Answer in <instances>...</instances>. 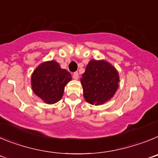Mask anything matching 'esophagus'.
<instances>
[{
  "label": "esophagus",
  "instance_id": "34e87169",
  "mask_svg": "<svg viewBox=\"0 0 158 158\" xmlns=\"http://www.w3.org/2000/svg\"><path fill=\"white\" fill-rule=\"evenodd\" d=\"M73 79H75V80H77L78 77H79V74H78L77 72H75L73 73Z\"/></svg>",
  "mask_w": 158,
  "mask_h": 158
}]
</instances>
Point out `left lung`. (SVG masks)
I'll list each match as a JSON object with an SVG mask.
<instances>
[{
	"label": "left lung",
	"mask_w": 158,
	"mask_h": 158,
	"mask_svg": "<svg viewBox=\"0 0 158 158\" xmlns=\"http://www.w3.org/2000/svg\"><path fill=\"white\" fill-rule=\"evenodd\" d=\"M84 97L96 105L109 100L118 87V73L111 64L104 61L91 60L81 78Z\"/></svg>",
	"instance_id": "1"
}]
</instances>
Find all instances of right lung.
<instances>
[{"mask_svg": "<svg viewBox=\"0 0 158 158\" xmlns=\"http://www.w3.org/2000/svg\"><path fill=\"white\" fill-rule=\"evenodd\" d=\"M71 78L70 73L55 61L44 62L32 73V89L47 104H54L62 99L65 86Z\"/></svg>", "mask_w": 158, "mask_h": 158, "instance_id": "obj_1", "label": "right lung"}]
</instances>
